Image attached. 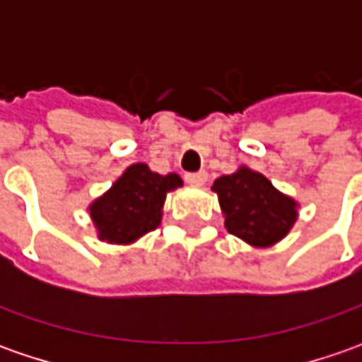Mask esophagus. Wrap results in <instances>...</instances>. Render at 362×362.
<instances>
[{
  "mask_svg": "<svg viewBox=\"0 0 362 362\" xmlns=\"http://www.w3.org/2000/svg\"><path fill=\"white\" fill-rule=\"evenodd\" d=\"M185 181H187L189 185L202 187V185H205V181H207V173H205V171H199V173H187L185 175Z\"/></svg>",
  "mask_w": 362,
  "mask_h": 362,
  "instance_id": "1",
  "label": "esophagus"
}]
</instances>
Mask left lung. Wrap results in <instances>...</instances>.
<instances>
[{"label": "left lung", "mask_w": 362, "mask_h": 362, "mask_svg": "<svg viewBox=\"0 0 362 362\" xmlns=\"http://www.w3.org/2000/svg\"><path fill=\"white\" fill-rule=\"evenodd\" d=\"M226 230L254 247L284 240L298 219V202L272 185L268 177L242 165L214 181Z\"/></svg>", "instance_id": "8db88e82"}]
</instances>
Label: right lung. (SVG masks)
<instances>
[{
  "label": "right lung",
  "mask_w": 362,
  "mask_h": 362,
  "mask_svg": "<svg viewBox=\"0 0 362 362\" xmlns=\"http://www.w3.org/2000/svg\"><path fill=\"white\" fill-rule=\"evenodd\" d=\"M183 185L177 173L159 175L145 163H134L112 183V187L88 205L98 240L129 245L157 230L167 193Z\"/></svg>",
  "instance_id": "obj_1"
}]
</instances>
